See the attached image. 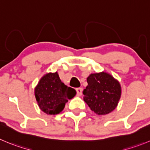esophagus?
I'll return each instance as SVG.
<instances>
[{"label":"esophagus","mask_w":150,"mask_h":150,"mask_svg":"<svg viewBox=\"0 0 150 150\" xmlns=\"http://www.w3.org/2000/svg\"><path fill=\"white\" fill-rule=\"evenodd\" d=\"M76 91H77V95H78V96H81L82 92H83V89H82V88H77Z\"/></svg>","instance_id":"esophagus-1"}]
</instances>
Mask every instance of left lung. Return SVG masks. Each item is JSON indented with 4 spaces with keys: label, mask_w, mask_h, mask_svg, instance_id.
<instances>
[{
    "label": "left lung",
    "mask_w": 150,
    "mask_h": 150,
    "mask_svg": "<svg viewBox=\"0 0 150 150\" xmlns=\"http://www.w3.org/2000/svg\"><path fill=\"white\" fill-rule=\"evenodd\" d=\"M83 100L90 110L99 115H107L117 107L121 96L119 81L105 72L92 73L86 78Z\"/></svg>",
    "instance_id": "obj_1"
}]
</instances>
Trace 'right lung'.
Listing matches in <instances>:
<instances>
[{"label": "right lung", "mask_w": 150, "mask_h": 150, "mask_svg": "<svg viewBox=\"0 0 150 150\" xmlns=\"http://www.w3.org/2000/svg\"><path fill=\"white\" fill-rule=\"evenodd\" d=\"M75 95L76 91L66 86L57 72L43 75L35 88V96L39 108L51 115L61 112L66 103Z\"/></svg>", "instance_id": "obj_1"}]
</instances>
